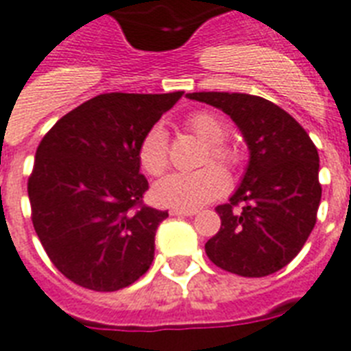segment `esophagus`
<instances>
[{
	"mask_svg": "<svg viewBox=\"0 0 351 351\" xmlns=\"http://www.w3.org/2000/svg\"><path fill=\"white\" fill-rule=\"evenodd\" d=\"M195 213H197V210H184V208H173L171 210V215H178V217H191Z\"/></svg>",
	"mask_w": 351,
	"mask_h": 351,
	"instance_id": "1",
	"label": "esophagus"
}]
</instances>
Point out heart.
I'll return each instance as SVG.
<instances>
[{
    "instance_id": "obj_1",
    "label": "heart",
    "mask_w": 351,
    "mask_h": 351,
    "mask_svg": "<svg viewBox=\"0 0 351 351\" xmlns=\"http://www.w3.org/2000/svg\"><path fill=\"white\" fill-rule=\"evenodd\" d=\"M187 127L197 138L208 143L210 152L206 154V164L213 160L226 167H232L237 162L235 152L223 143L228 136V127L221 117L210 112H199L187 119ZM138 158H140L141 169L147 175L158 176L167 169L169 151H167V136L164 128L152 127L143 136L138 147ZM226 189H228L226 173L217 165H206L193 173H173L165 176L152 187V197L162 206L193 210L221 197Z\"/></svg>"
}]
</instances>
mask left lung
I'll use <instances>...</instances> for the list:
<instances>
[{"label":"left lung","mask_w":351,"mask_h":351,"mask_svg":"<svg viewBox=\"0 0 351 351\" xmlns=\"http://www.w3.org/2000/svg\"><path fill=\"white\" fill-rule=\"evenodd\" d=\"M187 97L228 114L250 160L228 204L215 211L221 228L206 254L223 271L263 278L291 263L317 223L322 197L318 152L309 134L278 104L258 95L197 92ZM243 204L241 210L234 208Z\"/></svg>","instance_id":"obj_1"}]
</instances>
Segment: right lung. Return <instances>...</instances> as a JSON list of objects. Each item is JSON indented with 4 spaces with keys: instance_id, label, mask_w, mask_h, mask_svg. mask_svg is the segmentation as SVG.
<instances>
[{
    "instance_id": "add662e5",
    "label": "right lung",
    "mask_w": 351,
    "mask_h": 351,
    "mask_svg": "<svg viewBox=\"0 0 351 351\" xmlns=\"http://www.w3.org/2000/svg\"><path fill=\"white\" fill-rule=\"evenodd\" d=\"M182 93H103L40 141L27 182L33 226L51 263L80 287L112 293L149 271L169 213L143 204L138 147Z\"/></svg>"
}]
</instances>
